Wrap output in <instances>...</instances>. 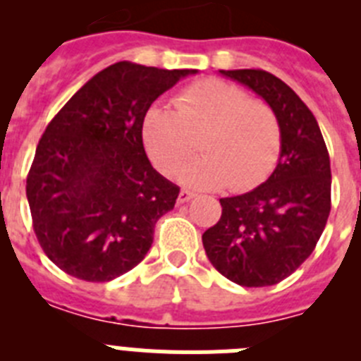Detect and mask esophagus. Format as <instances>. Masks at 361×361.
<instances>
[{
  "instance_id": "obj_1",
  "label": "esophagus",
  "mask_w": 361,
  "mask_h": 361,
  "mask_svg": "<svg viewBox=\"0 0 361 361\" xmlns=\"http://www.w3.org/2000/svg\"><path fill=\"white\" fill-rule=\"evenodd\" d=\"M193 197H195V193H193V191L180 190V193H178V202L184 204V202H188V200L193 199Z\"/></svg>"
}]
</instances>
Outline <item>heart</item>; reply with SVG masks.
<instances>
[{
    "mask_svg": "<svg viewBox=\"0 0 361 361\" xmlns=\"http://www.w3.org/2000/svg\"><path fill=\"white\" fill-rule=\"evenodd\" d=\"M199 136L204 157L180 173L184 184L199 190L258 186L275 168L282 142L275 111L220 79L188 86L173 108L155 104L142 117V146L162 175H173L191 157Z\"/></svg>",
    "mask_w": 361,
    "mask_h": 361,
    "instance_id": "obj_1",
    "label": "heart"
}]
</instances>
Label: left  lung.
I'll list each match as a JSON object with an SVG mask.
<instances>
[{"label":"left lung","mask_w":361,"mask_h":361,"mask_svg":"<svg viewBox=\"0 0 361 361\" xmlns=\"http://www.w3.org/2000/svg\"><path fill=\"white\" fill-rule=\"evenodd\" d=\"M269 104L280 124V157L266 183L220 199L222 215L202 244L220 275L244 288L275 286L312 253L331 212V162L305 103L266 70H220Z\"/></svg>","instance_id":"obj_1"}]
</instances>
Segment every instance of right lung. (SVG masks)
I'll list each match as a JSON object with an SVG mask.
<instances>
[{
	"mask_svg": "<svg viewBox=\"0 0 361 361\" xmlns=\"http://www.w3.org/2000/svg\"><path fill=\"white\" fill-rule=\"evenodd\" d=\"M193 73L119 61L85 82L47 126L27 199L44 255L70 276L110 282L149 251L178 186L153 170L141 123L159 95Z\"/></svg>",
	"mask_w": 361,
	"mask_h": 361,
	"instance_id": "obj_1",
	"label": "right lung"
}]
</instances>
